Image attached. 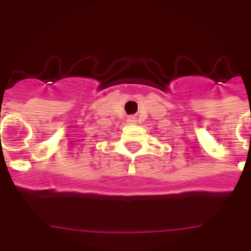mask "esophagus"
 Segmentation results:
<instances>
[{"mask_svg":"<svg viewBox=\"0 0 251 251\" xmlns=\"http://www.w3.org/2000/svg\"><path fill=\"white\" fill-rule=\"evenodd\" d=\"M128 122H129V123H136L137 122V118L136 117H128Z\"/></svg>","mask_w":251,"mask_h":251,"instance_id":"34e87169","label":"esophagus"}]
</instances>
